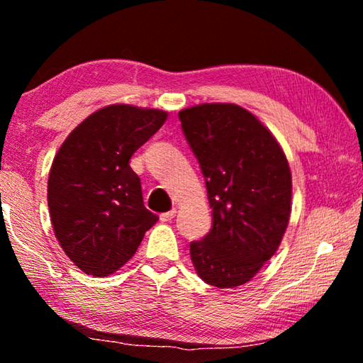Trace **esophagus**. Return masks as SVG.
I'll list each match as a JSON object with an SVG mask.
<instances>
[{
	"mask_svg": "<svg viewBox=\"0 0 363 363\" xmlns=\"http://www.w3.org/2000/svg\"><path fill=\"white\" fill-rule=\"evenodd\" d=\"M176 216V208H173V210H169L167 213H162L160 214V219L163 220V223H168V220H171Z\"/></svg>",
	"mask_w": 363,
	"mask_h": 363,
	"instance_id": "1",
	"label": "esophagus"
}]
</instances>
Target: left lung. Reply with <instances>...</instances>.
<instances>
[{
  "mask_svg": "<svg viewBox=\"0 0 363 363\" xmlns=\"http://www.w3.org/2000/svg\"><path fill=\"white\" fill-rule=\"evenodd\" d=\"M213 208L211 230L190 243L201 280L218 288L247 284L275 255L291 213V171L277 140L235 104L179 112Z\"/></svg>",
  "mask_w": 363,
  "mask_h": 363,
  "instance_id": "1",
  "label": "left lung"
}]
</instances>
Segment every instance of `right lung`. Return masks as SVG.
Returning <instances> with one entry per match:
<instances>
[{
	"mask_svg": "<svg viewBox=\"0 0 363 363\" xmlns=\"http://www.w3.org/2000/svg\"><path fill=\"white\" fill-rule=\"evenodd\" d=\"M168 113L113 104L91 113L54 157L48 206L65 255L84 274L104 277L131 259L158 216L147 210L130 158Z\"/></svg>",
	"mask_w": 363,
	"mask_h": 363,
	"instance_id": "add662e5",
	"label": "right lung"
}]
</instances>
